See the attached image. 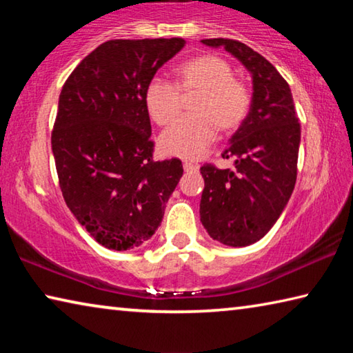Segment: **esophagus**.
<instances>
[{
	"instance_id": "1",
	"label": "esophagus",
	"mask_w": 353,
	"mask_h": 353,
	"mask_svg": "<svg viewBox=\"0 0 353 353\" xmlns=\"http://www.w3.org/2000/svg\"><path fill=\"white\" fill-rule=\"evenodd\" d=\"M183 170H185V172H194V171L199 170V166L194 165V163L185 162V163H183Z\"/></svg>"
}]
</instances>
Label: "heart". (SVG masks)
I'll list each match as a JSON object with an SVG mask.
<instances>
[{
    "label": "heart",
    "instance_id": "1",
    "mask_svg": "<svg viewBox=\"0 0 353 353\" xmlns=\"http://www.w3.org/2000/svg\"><path fill=\"white\" fill-rule=\"evenodd\" d=\"M176 77L177 85L163 77L149 81L145 105L159 126H166L181 112V92L198 93L191 104L194 117L179 119L159 141L165 154L196 160L216 140V128L230 132L241 126L250 109V92L246 83L234 79L230 63L214 54L190 59L176 70Z\"/></svg>",
    "mask_w": 353,
    "mask_h": 353
}]
</instances>
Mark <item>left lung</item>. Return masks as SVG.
Here are the masks:
<instances>
[{"label":"left lung","mask_w":353,"mask_h":353,"mask_svg":"<svg viewBox=\"0 0 353 353\" xmlns=\"http://www.w3.org/2000/svg\"><path fill=\"white\" fill-rule=\"evenodd\" d=\"M201 41L223 46L252 76L250 110L223 154L234 155L235 170L208 163L201 168L202 225L213 240L243 248L261 240L288 204L297 177L301 124L288 82L271 62L238 40Z\"/></svg>","instance_id":"left-lung-1"}]
</instances>
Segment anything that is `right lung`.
Segmentation results:
<instances>
[{
	"mask_svg": "<svg viewBox=\"0 0 353 353\" xmlns=\"http://www.w3.org/2000/svg\"><path fill=\"white\" fill-rule=\"evenodd\" d=\"M183 39L109 40L77 65L59 97L51 134L63 199L101 246L128 250L159 229L183 174L154 162L145 90Z\"/></svg>",
	"mask_w": 353,
	"mask_h": 353,
	"instance_id": "right-lung-1",
	"label": "right lung"
}]
</instances>
